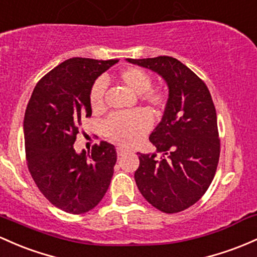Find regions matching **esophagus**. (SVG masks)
Returning <instances> with one entry per match:
<instances>
[{
	"label": "esophagus",
	"instance_id": "34e87169",
	"mask_svg": "<svg viewBox=\"0 0 257 257\" xmlns=\"http://www.w3.org/2000/svg\"><path fill=\"white\" fill-rule=\"evenodd\" d=\"M128 151H129L128 149L122 148V146H118V148H117V155H118V156H123V155L126 154Z\"/></svg>",
	"mask_w": 257,
	"mask_h": 257
}]
</instances>
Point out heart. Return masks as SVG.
I'll return each mask as SVG.
<instances>
[{"label": "heart", "instance_id": "heart-1", "mask_svg": "<svg viewBox=\"0 0 257 257\" xmlns=\"http://www.w3.org/2000/svg\"><path fill=\"white\" fill-rule=\"evenodd\" d=\"M118 81L128 87L139 100L151 107L154 111H160L166 105L167 96L160 87H151L152 79L148 72L138 67H128L118 73ZM106 84L98 79L92 84L89 92V101L92 111L97 112L103 108L105 103ZM152 120L145 111L123 112L109 115L103 123V132L112 142L120 145L131 146L143 139L151 129Z\"/></svg>", "mask_w": 257, "mask_h": 257}]
</instances>
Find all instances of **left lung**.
<instances>
[{"label":"left lung","instance_id":"1","mask_svg":"<svg viewBox=\"0 0 257 257\" xmlns=\"http://www.w3.org/2000/svg\"><path fill=\"white\" fill-rule=\"evenodd\" d=\"M126 61L156 72L168 86L162 120L149 138L162 157L138 152L135 183L157 210L180 212L206 193L218 165L221 144L212 97L206 84L177 58Z\"/></svg>","mask_w":257,"mask_h":257}]
</instances>
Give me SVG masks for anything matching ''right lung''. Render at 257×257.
<instances>
[{
    "label": "right lung",
    "mask_w": 257,
    "mask_h": 257,
    "mask_svg": "<svg viewBox=\"0 0 257 257\" xmlns=\"http://www.w3.org/2000/svg\"><path fill=\"white\" fill-rule=\"evenodd\" d=\"M118 60L69 58L42 77L25 109L28 168L42 195L64 212L80 215L105 196L117 161L114 146L94 145L77 154L83 118L91 115L89 92L95 80Z\"/></svg>",
    "instance_id": "right-lung-1"
}]
</instances>
